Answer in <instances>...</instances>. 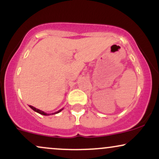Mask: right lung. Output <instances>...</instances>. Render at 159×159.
I'll return each mask as SVG.
<instances>
[{
  "label": "right lung",
  "instance_id": "right-lung-1",
  "mask_svg": "<svg viewBox=\"0 0 159 159\" xmlns=\"http://www.w3.org/2000/svg\"><path fill=\"white\" fill-rule=\"evenodd\" d=\"M29 106H30V108L33 109V110H34V111H36V112L39 113V114H42V115H45V116H48V115H51V114H58V113H59V112H61V111L62 110H63V108H62V109H61V110H59V111H57V112L52 113V114H46V113H45L44 111H40V110H39V109H37V108H36V107H34L31 106V105H29Z\"/></svg>",
  "mask_w": 159,
  "mask_h": 159
}]
</instances>
